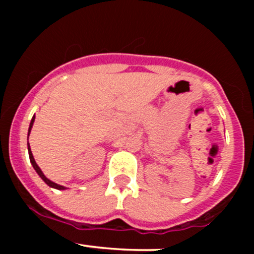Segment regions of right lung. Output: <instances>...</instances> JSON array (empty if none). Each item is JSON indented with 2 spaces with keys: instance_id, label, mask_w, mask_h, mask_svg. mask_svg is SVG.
<instances>
[{
  "instance_id": "add662e5",
  "label": "right lung",
  "mask_w": 254,
  "mask_h": 254,
  "mask_svg": "<svg viewBox=\"0 0 254 254\" xmlns=\"http://www.w3.org/2000/svg\"><path fill=\"white\" fill-rule=\"evenodd\" d=\"M34 119H36V116H33V117H32V121H31V123H30V127H28V136H30L32 127H33ZM27 148H28V155H30V161H31L32 166H33V168H34V170H36V172L38 173V176H39L44 180V182H45L46 185H49L52 189H57V190H65L66 188H64V186H62V185H58V184L51 182L50 179H48V178L44 176V173L42 172V170H40V167L37 165L36 160H34L33 154H32V150H31V147H30V143H27Z\"/></svg>"
}]
</instances>
